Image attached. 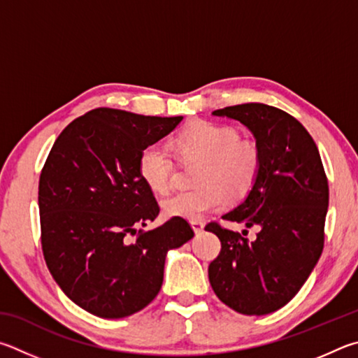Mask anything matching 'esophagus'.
<instances>
[{
    "label": "esophagus",
    "instance_id": "34e87169",
    "mask_svg": "<svg viewBox=\"0 0 358 358\" xmlns=\"http://www.w3.org/2000/svg\"><path fill=\"white\" fill-rule=\"evenodd\" d=\"M190 224L196 234H201L204 231V222H201V220H193V222H190Z\"/></svg>",
    "mask_w": 358,
    "mask_h": 358
}]
</instances>
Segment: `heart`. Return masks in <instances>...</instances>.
<instances>
[{
    "label": "heart",
    "instance_id": "obj_1",
    "mask_svg": "<svg viewBox=\"0 0 358 358\" xmlns=\"http://www.w3.org/2000/svg\"><path fill=\"white\" fill-rule=\"evenodd\" d=\"M173 148L182 160H199L193 190L174 193L163 201L166 217L199 220L209 212L222 210L231 196L239 198L252 189L261 168L256 144L241 140L231 125L195 121L180 130ZM138 174L149 190L163 195L171 187L173 163L166 149L149 144L138 157Z\"/></svg>",
    "mask_w": 358,
    "mask_h": 358
}]
</instances>
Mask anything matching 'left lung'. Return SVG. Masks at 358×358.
Wrapping results in <instances>:
<instances>
[{"mask_svg": "<svg viewBox=\"0 0 358 358\" xmlns=\"http://www.w3.org/2000/svg\"><path fill=\"white\" fill-rule=\"evenodd\" d=\"M212 115L234 119L252 131L261 168L245 199L222 217L258 227L256 239L248 242L218 223L206 227L222 242L209 281L234 311L268 315L296 296L321 258L329 208L321 155L303 125L275 106L242 103Z\"/></svg>", "mask_w": 358, "mask_h": 358, "instance_id": "left-lung-1", "label": "left lung"}]
</instances>
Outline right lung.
I'll return each mask as SVG.
<instances>
[{"label":"right lung","instance_id":"1","mask_svg":"<svg viewBox=\"0 0 358 358\" xmlns=\"http://www.w3.org/2000/svg\"><path fill=\"white\" fill-rule=\"evenodd\" d=\"M182 119L96 108L69 124L50 150L39 179L43 258L62 292L94 316L121 319L148 306L166 253L195 236L174 217L136 229L160 212L138 157Z\"/></svg>","mask_w":358,"mask_h":358}]
</instances>
